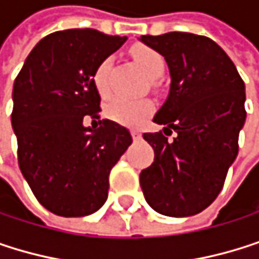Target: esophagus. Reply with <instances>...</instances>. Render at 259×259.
Wrapping results in <instances>:
<instances>
[{
	"mask_svg": "<svg viewBox=\"0 0 259 259\" xmlns=\"http://www.w3.org/2000/svg\"><path fill=\"white\" fill-rule=\"evenodd\" d=\"M131 132H132L134 140H141V132H140V131H137V128H134V131H131Z\"/></svg>",
	"mask_w": 259,
	"mask_h": 259,
	"instance_id": "34e87169",
	"label": "esophagus"
}]
</instances>
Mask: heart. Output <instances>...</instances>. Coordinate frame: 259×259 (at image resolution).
<instances>
[{
  "instance_id": "1",
  "label": "heart",
  "mask_w": 259,
  "mask_h": 259,
  "mask_svg": "<svg viewBox=\"0 0 259 259\" xmlns=\"http://www.w3.org/2000/svg\"><path fill=\"white\" fill-rule=\"evenodd\" d=\"M132 56L143 72L150 77L156 78L164 71V59L162 56L150 47L137 45L132 48ZM110 69H112V59L106 57L100 62L94 72V83L98 92L103 97L110 94ZM153 112V104L149 100H137V98H127V97H116L107 107V113L112 119L127 124V125H137L144 118H147Z\"/></svg>"
}]
</instances>
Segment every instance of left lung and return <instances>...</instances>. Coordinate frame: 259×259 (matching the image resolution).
I'll return each instance as SVG.
<instances>
[{
  "label": "left lung",
  "mask_w": 259,
  "mask_h": 259,
  "mask_svg": "<svg viewBox=\"0 0 259 259\" xmlns=\"http://www.w3.org/2000/svg\"><path fill=\"white\" fill-rule=\"evenodd\" d=\"M164 56L170 92L153 121L164 132L144 134L155 161L141 171L147 203L168 217H188L208 208L223 188L238 155L246 121V92L229 56L209 37L171 31L141 36ZM173 132L177 137L168 142Z\"/></svg>",
  "instance_id": "obj_1"
}]
</instances>
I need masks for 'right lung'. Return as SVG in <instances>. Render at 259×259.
Segmentation results:
<instances>
[{
    "label": "right lung",
    "instance_id": "obj_1",
    "mask_svg": "<svg viewBox=\"0 0 259 259\" xmlns=\"http://www.w3.org/2000/svg\"><path fill=\"white\" fill-rule=\"evenodd\" d=\"M125 36L92 28L56 31L37 42L13 84L12 127L22 176L39 203L56 215L98 211L109 173L132 144L131 132L100 118L94 72ZM93 118V127L84 118Z\"/></svg>",
    "mask_w": 259,
    "mask_h": 259
}]
</instances>
